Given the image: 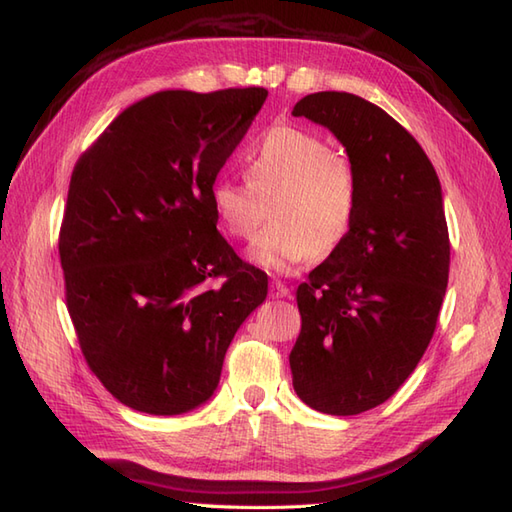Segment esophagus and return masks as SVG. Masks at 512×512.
I'll return each mask as SVG.
<instances>
[{"instance_id": "1", "label": "esophagus", "mask_w": 512, "mask_h": 512, "mask_svg": "<svg viewBox=\"0 0 512 512\" xmlns=\"http://www.w3.org/2000/svg\"><path fill=\"white\" fill-rule=\"evenodd\" d=\"M270 295L275 299H288L290 297V288L286 284H281L279 279H275L273 284H270Z\"/></svg>"}]
</instances>
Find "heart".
Listing matches in <instances>:
<instances>
[{
  "label": "heart",
  "mask_w": 512,
  "mask_h": 512,
  "mask_svg": "<svg viewBox=\"0 0 512 512\" xmlns=\"http://www.w3.org/2000/svg\"><path fill=\"white\" fill-rule=\"evenodd\" d=\"M242 167L246 182L215 180L211 204L228 235L250 239L270 202L273 222L248 250L250 262L290 273L312 255H330L350 235L358 206L356 171L319 134L277 125L244 151Z\"/></svg>",
  "instance_id": "1"
}]
</instances>
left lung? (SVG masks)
I'll list each match as a JSON object with an SVG mask.
<instances>
[{"instance_id": "left-lung-1", "label": "left lung", "mask_w": 512, "mask_h": 512, "mask_svg": "<svg viewBox=\"0 0 512 512\" xmlns=\"http://www.w3.org/2000/svg\"><path fill=\"white\" fill-rule=\"evenodd\" d=\"M292 116L328 127L358 180L345 242L297 290L292 385L308 407L356 416L411 376L449 284V231L431 160L385 110L347 92L308 94Z\"/></svg>"}]
</instances>
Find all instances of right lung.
<instances>
[{
	"label": "right lung",
	"instance_id": "obj_1",
	"mask_svg": "<svg viewBox=\"0 0 512 512\" xmlns=\"http://www.w3.org/2000/svg\"><path fill=\"white\" fill-rule=\"evenodd\" d=\"M266 96L156 92L118 114L72 171L59 235L65 301L90 369L136 411L204 405L239 325L268 295L264 270L217 233L211 204Z\"/></svg>",
	"mask_w": 512,
	"mask_h": 512
}]
</instances>
